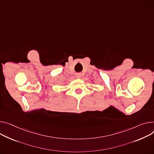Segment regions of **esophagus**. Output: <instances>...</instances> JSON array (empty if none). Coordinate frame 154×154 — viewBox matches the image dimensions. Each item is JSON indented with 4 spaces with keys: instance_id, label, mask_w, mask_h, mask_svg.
<instances>
[{
    "instance_id": "obj_1",
    "label": "esophagus",
    "mask_w": 154,
    "mask_h": 154,
    "mask_svg": "<svg viewBox=\"0 0 154 154\" xmlns=\"http://www.w3.org/2000/svg\"><path fill=\"white\" fill-rule=\"evenodd\" d=\"M76 78H77V79H80V78H81V75H80V74H76Z\"/></svg>"
}]
</instances>
